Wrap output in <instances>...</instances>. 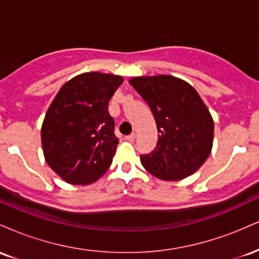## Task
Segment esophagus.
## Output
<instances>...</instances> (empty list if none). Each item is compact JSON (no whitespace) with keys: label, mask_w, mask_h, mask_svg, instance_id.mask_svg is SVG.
Here are the masks:
<instances>
[{"label":"esophagus","mask_w":259,"mask_h":259,"mask_svg":"<svg viewBox=\"0 0 259 259\" xmlns=\"http://www.w3.org/2000/svg\"><path fill=\"white\" fill-rule=\"evenodd\" d=\"M134 139H135V134H130V135L124 136V140H126V141H133Z\"/></svg>","instance_id":"esophagus-1"}]
</instances>
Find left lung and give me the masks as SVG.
Wrapping results in <instances>:
<instances>
[{
  "mask_svg": "<svg viewBox=\"0 0 259 259\" xmlns=\"http://www.w3.org/2000/svg\"><path fill=\"white\" fill-rule=\"evenodd\" d=\"M152 111L158 132L156 148L141 154L146 170L162 180H180L194 174L212 150V115L200 95L184 80L170 75L130 80Z\"/></svg>",
  "mask_w": 259,
  "mask_h": 259,
  "instance_id": "left-lung-1",
  "label": "left lung"
}]
</instances>
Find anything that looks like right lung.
Here are the masks:
<instances>
[{
	"label": "right lung",
	"instance_id": "obj_1",
	"mask_svg": "<svg viewBox=\"0 0 259 259\" xmlns=\"http://www.w3.org/2000/svg\"><path fill=\"white\" fill-rule=\"evenodd\" d=\"M123 78L85 73L62 86L41 129L46 162L64 181L94 183L112 164L119 139L108 102Z\"/></svg>",
	"mask_w": 259,
	"mask_h": 259
}]
</instances>
